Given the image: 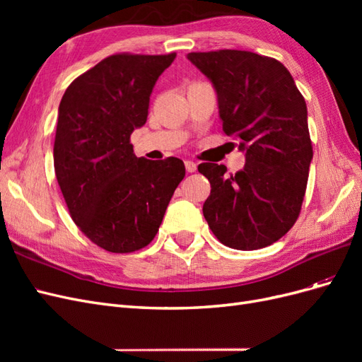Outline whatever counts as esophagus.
<instances>
[{"mask_svg": "<svg viewBox=\"0 0 362 362\" xmlns=\"http://www.w3.org/2000/svg\"><path fill=\"white\" fill-rule=\"evenodd\" d=\"M185 169H187V172H196V169H198V164L189 160V161H185Z\"/></svg>", "mask_w": 362, "mask_h": 362, "instance_id": "34e87169", "label": "esophagus"}]
</instances>
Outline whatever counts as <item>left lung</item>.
<instances>
[{
	"mask_svg": "<svg viewBox=\"0 0 362 362\" xmlns=\"http://www.w3.org/2000/svg\"><path fill=\"white\" fill-rule=\"evenodd\" d=\"M187 59L211 81L223 131L240 139L246 158L231 177L223 164L198 166L211 184L205 221L229 247H266L294 225L308 182L313 146L303 96L275 59L237 49Z\"/></svg>",
	"mask_w": 362,
	"mask_h": 362,
	"instance_id": "1",
	"label": "left lung"
}]
</instances>
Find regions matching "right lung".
Wrapping results in <instances>:
<instances>
[{
    "label": "right lung",
    "instance_id": "right-lung-1",
    "mask_svg": "<svg viewBox=\"0 0 362 362\" xmlns=\"http://www.w3.org/2000/svg\"><path fill=\"white\" fill-rule=\"evenodd\" d=\"M175 57H107L72 81L59 105L54 169L63 198L76 226L115 254L152 242L185 175L182 160L137 158L129 144Z\"/></svg>",
    "mask_w": 362,
    "mask_h": 362
}]
</instances>
